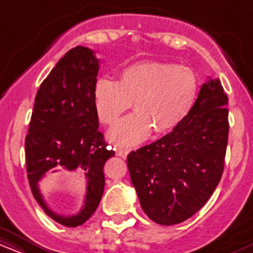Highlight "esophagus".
I'll return each instance as SVG.
<instances>
[{"instance_id": "1", "label": "esophagus", "mask_w": 253, "mask_h": 253, "mask_svg": "<svg viewBox=\"0 0 253 253\" xmlns=\"http://www.w3.org/2000/svg\"><path fill=\"white\" fill-rule=\"evenodd\" d=\"M130 152V149H125V147H117V155L121 158H126Z\"/></svg>"}]
</instances>
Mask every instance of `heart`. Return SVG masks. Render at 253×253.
I'll return each mask as SVG.
<instances>
[{
    "instance_id": "1",
    "label": "heart",
    "mask_w": 253,
    "mask_h": 253,
    "mask_svg": "<svg viewBox=\"0 0 253 253\" xmlns=\"http://www.w3.org/2000/svg\"><path fill=\"white\" fill-rule=\"evenodd\" d=\"M197 78L190 68L161 62H139L125 68L119 81L100 78L92 92L98 120L112 126L133 103L134 113L108 132V139L133 146L156 133L176 128L187 118L197 95Z\"/></svg>"
}]
</instances>
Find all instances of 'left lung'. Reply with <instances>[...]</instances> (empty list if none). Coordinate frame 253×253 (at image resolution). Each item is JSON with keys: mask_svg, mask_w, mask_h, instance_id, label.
I'll list each match as a JSON object with an SVG mask.
<instances>
[{"mask_svg": "<svg viewBox=\"0 0 253 253\" xmlns=\"http://www.w3.org/2000/svg\"><path fill=\"white\" fill-rule=\"evenodd\" d=\"M228 98L219 78L202 84L193 108L172 132L127 156L130 181L152 221L171 226L208 201L223 171Z\"/></svg>", "mask_w": 253, "mask_h": 253, "instance_id": "obj_1", "label": "left lung"}]
</instances>
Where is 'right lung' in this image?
<instances>
[{"label":"right lung","instance_id":"1","mask_svg":"<svg viewBox=\"0 0 253 253\" xmlns=\"http://www.w3.org/2000/svg\"><path fill=\"white\" fill-rule=\"evenodd\" d=\"M100 59L95 51L76 46L60 58L37 92L28 134L26 165L34 199L51 219L66 227L82 225L96 211L104 190L103 167L115 155L98 130L94 108ZM76 173L86 181L79 213L64 216L52 211L40 190L51 173Z\"/></svg>","mask_w":253,"mask_h":253}]
</instances>
